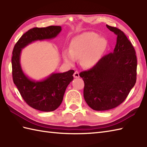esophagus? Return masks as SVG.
Instances as JSON below:
<instances>
[{"mask_svg":"<svg viewBox=\"0 0 147 147\" xmlns=\"http://www.w3.org/2000/svg\"><path fill=\"white\" fill-rule=\"evenodd\" d=\"M73 76H74V78H79L80 77V74H79L78 72V71L74 72V73L73 74Z\"/></svg>","mask_w":147,"mask_h":147,"instance_id":"1","label":"esophagus"}]
</instances>
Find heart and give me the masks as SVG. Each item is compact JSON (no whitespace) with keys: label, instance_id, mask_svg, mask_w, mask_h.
I'll return each mask as SVG.
<instances>
[{"label":"heart","instance_id":"1","mask_svg":"<svg viewBox=\"0 0 147 147\" xmlns=\"http://www.w3.org/2000/svg\"><path fill=\"white\" fill-rule=\"evenodd\" d=\"M107 48V41L96 33L86 32L74 38L70 50L63 52L65 62L73 65L76 59L81 58V64L86 68H91L98 63Z\"/></svg>","mask_w":147,"mask_h":147}]
</instances>
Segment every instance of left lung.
<instances>
[{"instance_id": "8db88e82", "label": "left lung", "mask_w": 147, "mask_h": 147, "mask_svg": "<svg viewBox=\"0 0 147 147\" xmlns=\"http://www.w3.org/2000/svg\"><path fill=\"white\" fill-rule=\"evenodd\" d=\"M106 26L117 36L113 52L80 74L85 83L83 96L86 104L98 111L110 110L122 104L136 80L137 59L131 43L121 30Z\"/></svg>"}]
</instances>
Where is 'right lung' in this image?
<instances>
[{"label":"right lung","instance_id":"obj_1","mask_svg":"<svg viewBox=\"0 0 147 147\" xmlns=\"http://www.w3.org/2000/svg\"><path fill=\"white\" fill-rule=\"evenodd\" d=\"M61 30L60 26L30 29L19 39L12 51L14 83L26 104L40 111H54L60 106L67 86L73 80L74 71L69 70L64 73H53L42 80H32L22 69L20 62L21 51L34 42L55 38Z\"/></svg>","mask_w":147,"mask_h":147}]
</instances>
